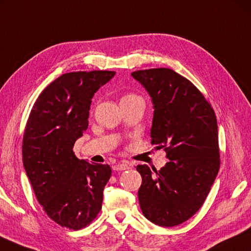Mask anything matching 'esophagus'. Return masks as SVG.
Segmentation results:
<instances>
[{"mask_svg":"<svg viewBox=\"0 0 251 251\" xmlns=\"http://www.w3.org/2000/svg\"><path fill=\"white\" fill-rule=\"evenodd\" d=\"M127 169H129V166L125 162L117 163V165L113 167V170H115V171H123V170H127Z\"/></svg>","mask_w":251,"mask_h":251,"instance_id":"obj_1","label":"esophagus"}]
</instances>
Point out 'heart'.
<instances>
[{
  "label": "heart",
  "mask_w": 251,
  "mask_h": 251,
  "mask_svg": "<svg viewBox=\"0 0 251 251\" xmlns=\"http://www.w3.org/2000/svg\"><path fill=\"white\" fill-rule=\"evenodd\" d=\"M136 95L134 94H128V95H125V97H123V99H128V98H134Z\"/></svg>",
  "instance_id": "b5f03b06"
}]
</instances>
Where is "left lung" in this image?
Masks as SVG:
<instances>
[{
	"mask_svg": "<svg viewBox=\"0 0 251 251\" xmlns=\"http://www.w3.org/2000/svg\"><path fill=\"white\" fill-rule=\"evenodd\" d=\"M153 105L151 144L169 162L153 172L146 165L138 200L145 217L162 227L188 221L202 206L220 169L215 113L203 94L184 76L167 68L131 74Z\"/></svg>",
	"mask_w": 251,
	"mask_h": 251,
	"instance_id": "1",
	"label": "left lung"
}]
</instances>
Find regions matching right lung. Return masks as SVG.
<instances>
[{
	"label": "right lung",
	"instance_id": "right-lung-1",
	"mask_svg": "<svg viewBox=\"0 0 251 251\" xmlns=\"http://www.w3.org/2000/svg\"><path fill=\"white\" fill-rule=\"evenodd\" d=\"M115 71H78L59 76L36 100L23 138V165L36 198L57 224L78 230L102 208L108 165H91L74 152L89 126L94 93Z\"/></svg>",
	"mask_w": 251,
	"mask_h": 251
}]
</instances>
